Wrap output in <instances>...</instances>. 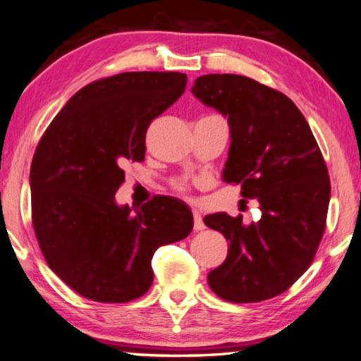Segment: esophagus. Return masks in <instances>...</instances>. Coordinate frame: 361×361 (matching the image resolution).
<instances>
[{
  "mask_svg": "<svg viewBox=\"0 0 361 361\" xmlns=\"http://www.w3.org/2000/svg\"><path fill=\"white\" fill-rule=\"evenodd\" d=\"M192 219H195V230H196V232H201V230L206 228V225H204V222H202L201 214H199L197 211L192 212Z\"/></svg>",
  "mask_w": 361,
  "mask_h": 361,
  "instance_id": "obj_1",
  "label": "esophagus"
}]
</instances>
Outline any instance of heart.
I'll return each mask as SVG.
<instances>
[{
  "label": "heart",
  "mask_w": 361,
  "mask_h": 361,
  "mask_svg": "<svg viewBox=\"0 0 361 361\" xmlns=\"http://www.w3.org/2000/svg\"><path fill=\"white\" fill-rule=\"evenodd\" d=\"M175 188L178 191H186V185L185 183H181V181H178V183H175Z\"/></svg>",
  "instance_id": "1"
}]
</instances>
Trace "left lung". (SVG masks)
Masks as SVG:
<instances>
[{"instance_id": "1", "label": "left lung", "mask_w": 361, "mask_h": 361, "mask_svg": "<svg viewBox=\"0 0 361 361\" xmlns=\"http://www.w3.org/2000/svg\"><path fill=\"white\" fill-rule=\"evenodd\" d=\"M192 95L228 118L230 149L222 178L257 199L261 219L250 225L225 212L204 217L228 241L209 287L233 303H256L285 292L313 262L331 199L327 169L297 105L255 79L206 74Z\"/></svg>"}]
</instances>
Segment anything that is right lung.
I'll use <instances>...</instances> for the list:
<instances>
[{
	"label": "right lung",
	"instance_id": "1",
	"mask_svg": "<svg viewBox=\"0 0 361 361\" xmlns=\"http://www.w3.org/2000/svg\"><path fill=\"white\" fill-rule=\"evenodd\" d=\"M183 73H121L78 90L43 134L30 166L32 224L47 264L82 297L126 303L152 285V256L186 238L191 209L155 196L118 206L125 165L141 162L154 118L185 92Z\"/></svg>",
	"mask_w": 361,
	"mask_h": 361
}]
</instances>
